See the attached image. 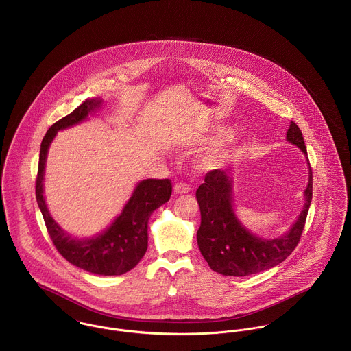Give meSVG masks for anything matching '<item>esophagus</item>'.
Segmentation results:
<instances>
[{
	"label": "esophagus",
	"mask_w": 351,
	"mask_h": 351,
	"mask_svg": "<svg viewBox=\"0 0 351 351\" xmlns=\"http://www.w3.org/2000/svg\"><path fill=\"white\" fill-rule=\"evenodd\" d=\"M175 194H189L191 191V187L187 183H176L173 186Z\"/></svg>",
	"instance_id": "1"
}]
</instances>
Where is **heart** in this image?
I'll return each instance as SVG.
<instances>
[{"label":"heart","instance_id":"b5f03b06","mask_svg":"<svg viewBox=\"0 0 351 351\" xmlns=\"http://www.w3.org/2000/svg\"><path fill=\"white\" fill-rule=\"evenodd\" d=\"M217 158H218V156H215V155H211V156L208 157V158L206 160V164H214V162L217 161Z\"/></svg>","mask_w":351,"mask_h":351}]
</instances>
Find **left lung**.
Instances as JSON below:
<instances>
[{"mask_svg":"<svg viewBox=\"0 0 351 351\" xmlns=\"http://www.w3.org/2000/svg\"><path fill=\"white\" fill-rule=\"evenodd\" d=\"M287 140L307 156L302 130L291 122ZM308 161V157H307ZM308 186L304 207L298 221L287 233L277 238H260L250 233L235 217L233 180L223 169L206 173L204 183L196 190L200 207V228L196 233L202 256L214 272L223 276H249L282 263L298 246L312 200V169L308 161Z\"/></svg>","mask_w":351,"mask_h":351,"instance_id":"1","label":"left lung"}]
</instances>
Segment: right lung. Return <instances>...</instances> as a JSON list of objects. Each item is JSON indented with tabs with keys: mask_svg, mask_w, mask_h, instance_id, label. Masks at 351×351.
Masks as SVG:
<instances>
[{
	"mask_svg": "<svg viewBox=\"0 0 351 351\" xmlns=\"http://www.w3.org/2000/svg\"><path fill=\"white\" fill-rule=\"evenodd\" d=\"M101 104V99H86L73 113L48 129L40 145L36 200L55 247L69 263L94 274L116 276L129 272L144 257L148 247L149 217L169 200L172 194L171 180L147 179L140 182L116 221L104 233L86 239H78L66 233L49 215L43 196L45 160L53 137L59 130L84 121Z\"/></svg>",
	"mask_w": 351,
	"mask_h": 351,
	"instance_id": "1",
	"label": "right lung"
}]
</instances>
